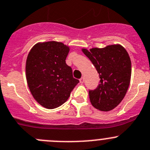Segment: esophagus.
<instances>
[{
  "label": "esophagus",
  "instance_id": "obj_1",
  "mask_svg": "<svg viewBox=\"0 0 150 150\" xmlns=\"http://www.w3.org/2000/svg\"><path fill=\"white\" fill-rule=\"evenodd\" d=\"M79 82H80V83H83L84 82V78L82 77L80 79H79Z\"/></svg>",
  "mask_w": 150,
  "mask_h": 150
}]
</instances>
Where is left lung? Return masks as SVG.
Returning <instances> with one entry per match:
<instances>
[{
    "label": "left lung",
    "mask_w": 150,
    "mask_h": 150,
    "mask_svg": "<svg viewBox=\"0 0 150 150\" xmlns=\"http://www.w3.org/2000/svg\"><path fill=\"white\" fill-rule=\"evenodd\" d=\"M82 51L100 78L97 88L89 90L91 104L99 110H111L123 100L130 82L131 60L127 51L121 45L89 51L83 48Z\"/></svg>",
    "instance_id": "left-lung-1"
}]
</instances>
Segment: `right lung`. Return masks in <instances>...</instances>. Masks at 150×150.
Segmentation results:
<instances>
[{
  "label": "right lung",
  "instance_id": "add662e5",
  "mask_svg": "<svg viewBox=\"0 0 150 150\" xmlns=\"http://www.w3.org/2000/svg\"><path fill=\"white\" fill-rule=\"evenodd\" d=\"M68 52L69 47L50 41L36 44L28 53L27 83L33 97L44 108L54 109L65 103L79 82L65 62Z\"/></svg>",
  "mask_w": 150,
  "mask_h": 150
}]
</instances>
